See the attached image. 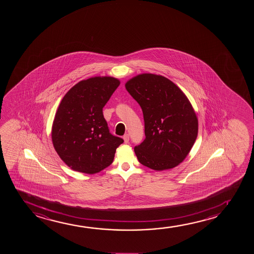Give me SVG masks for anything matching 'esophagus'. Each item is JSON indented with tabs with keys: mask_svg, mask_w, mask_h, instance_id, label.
Wrapping results in <instances>:
<instances>
[{
	"mask_svg": "<svg viewBox=\"0 0 254 254\" xmlns=\"http://www.w3.org/2000/svg\"><path fill=\"white\" fill-rule=\"evenodd\" d=\"M123 139H124V142L126 144H127L129 142V135L128 134H125V135L123 136Z\"/></svg>",
	"mask_w": 254,
	"mask_h": 254,
	"instance_id": "obj_1",
	"label": "esophagus"
}]
</instances>
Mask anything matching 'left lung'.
<instances>
[{
    "label": "left lung",
    "mask_w": 254,
    "mask_h": 254,
    "mask_svg": "<svg viewBox=\"0 0 254 254\" xmlns=\"http://www.w3.org/2000/svg\"><path fill=\"white\" fill-rule=\"evenodd\" d=\"M126 89L142 109L146 139L134 147L139 163L156 171L177 167L198 135V119L180 87L166 77L141 73Z\"/></svg>",
    "instance_id": "1"
}]
</instances>
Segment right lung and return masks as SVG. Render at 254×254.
<instances>
[{
	"label": "right lung",
	"mask_w": 254,
	"mask_h": 254,
	"mask_svg": "<svg viewBox=\"0 0 254 254\" xmlns=\"http://www.w3.org/2000/svg\"><path fill=\"white\" fill-rule=\"evenodd\" d=\"M110 76L92 77L65 94L52 126L60 158L73 170L94 174L111 165L123 139L109 132L102 109L120 85Z\"/></svg>",
	"instance_id": "1"
}]
</instances>
